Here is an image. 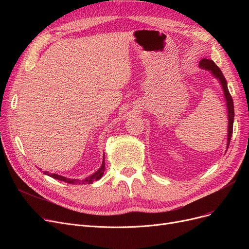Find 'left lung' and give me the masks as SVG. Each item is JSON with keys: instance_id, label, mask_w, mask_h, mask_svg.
Returning <instances> with one entry per match:
<instances>
[{"instance_id": "8db88e82", "label": "left lung", "mask_w": 249, "mask_h": 249, "mask_svg": "<svg viewBox=\"0 0 249 249\" xmlns=\"http://www.w3.org/2000/svg\"><path fill=\"white\" fill-rule=\"evenodd\" d=\"M200 68L206 70V71H211L212 74L219 80L222 89H223L224 91V97L226 100V105H227V112H228V134H227V149L228 146L230 144V140H231V136H232V132H233V121H234V106H233V100L232 97L229 93V89L227 88V82L225 80V77L222 73L221 70L217 67L216 63L211 60V59H207V58H203L200 63Z\"/></svg>"}]
</instances>
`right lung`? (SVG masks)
Instances as JSON below:
<instances>
[{
    "instance_id": "add662e5",
    "label": "right lung",
    "mask_w": 249,
    "mask_h": 249,
    "mask_svg": "<svg viewBox=\"0 0 249 249\" xmlns=\"http://www.w3.org/2000/svg\"><path fill=\"white\" fill-rule=\"evenodd\" d=\"M103 162H102V165L101 167L98 169V171L93 174L91 176L84 178V179H72V178H68L65 177H61L59 175H56V174H49L48 172H44V175H47L51 178H53L55 179H59V180H62V181H65L68 182V184H71V185H84V184H93L94 181L100 179L103 175H104V171H105V159H103Z\"/></svg>"
}]
</instances>
